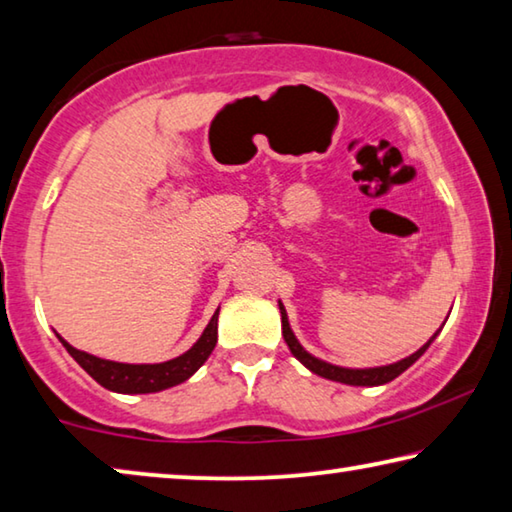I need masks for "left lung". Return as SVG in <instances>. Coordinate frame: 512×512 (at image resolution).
Wrapping results in <instances>:
<instances>
[{
    "instance_id": "obj_1",
    "label": "left lung",
    "mask_w": 512,
    "mask_h": 512,
    "mask_svg": "<svg viewBox=\"0 0 512 512\" xmlns=\"http://www.w3.org/2000/svg\"><path fill=\"white\" fill-rule=\"evenodd\" d=\"M280 314H282V337H285V342L289 346V351L294 353V358H298L300 362L305 364L307 369L319 373V376L328 378V380H337V383H344V385H385L389 380H394L396 376H401V373L410 367V364H415L431 342L435 339V335L428 339V342L419 348L417 353H412L410 358H405L401 362H394V364H387V367H376V369H344V367H335V364H328L319 358H314L305 351L303 346L298 344V339L294 337V332L289 328V321H287V312H285V305L280 303Z\"/></svg>"
}]
</instances>
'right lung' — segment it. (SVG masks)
<instances>
[{
  "label": "right lung",
  "instance_id": "1",
  "mask_svg": "<svg viewBox=\"0 0 512 512\" xmlns=\"http://www.w3.org/2000/svg\"><path fill=\"white\" fill-rule=\"evenodd\" d=\"M61 339V337H59ZM218 339V310L214 312L209 326L202 332L200 339L193 344L189 351L180 358L161 362V364H123V362H111L95 358L84 351H77L75 346H70L66 339H61V344L66 346V351L77 360V364L84 369L88 376L97 380L102 387L111 389V392L120 394H150L161 392L173 385L184 383L186 378H191L205 360L212 355Z\"/></svg>",
  "mask_w": 512,
  "mask_h": 512
}]
</instances>
